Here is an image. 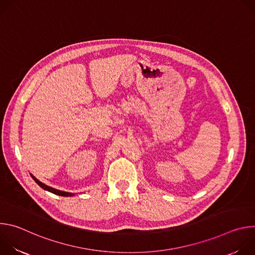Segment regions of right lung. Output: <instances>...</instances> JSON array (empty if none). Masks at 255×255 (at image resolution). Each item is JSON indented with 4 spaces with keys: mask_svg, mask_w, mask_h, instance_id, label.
<instances>
[{
    "mask_svg": "<svg viewBox=\"0 0 255 255\" xmlns=\"http://www.w3.org/2000/svg\"><path fill=\"white\" fill-rule=\"evenodd\" d=\"M30 175H31V177L35 180V183L37 184L39 187H41L43 190H45V191H48V192H50V193H52V194H54V195H57V196H61V197H72V196H75L76 194H74V193H68V192H63V191H59V190H56V189H54V188H51V187H48V186H46V185H44L43 183H41L40 180H38L37 178H36L32 173H30Z\"/></svg>",
    "mask_w": 255,
    "mask_h": 255,
    "instance_id": "1",
    "label": "right lung"
}]
</instances>
